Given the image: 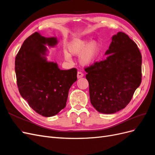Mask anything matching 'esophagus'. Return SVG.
<instances>
[{"label": "esophagus", "mask_w": 155, "mask_h": 155, "mask_svg": "<svg viewBox=\"0 0 155 155\" xmlns=\"http://www.w3.org/2000/svg\"><path fill=\"white\" fill-rule=\"evenodd\" d=\"M83 76H84L82 72H78V74H77V77H78V79L83 78Z\"/></svg>", "instance_id": "obj_1"}]
</instances>
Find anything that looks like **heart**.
Masks as SVG:
<instances>
[{
    "instance_id": "b5f03b06",
    "label": "heart",
    "mask_w": 155,
    "mask_h": 155,
    "mask_svg": "<svg viewBox=\"0 0 155 155\" xmlns=\"http://www.w3.org/2000/svg\"><path fill=\"white\" fill-rule=\"evenodd\" d=\"M69 52L74 55L79 56V61L83 66H89L94 63L101 50V46L96 41H91L87 39H75L68 45ZM65 59H70V54L64 51Z\"/></svg>"
}]
</instances>
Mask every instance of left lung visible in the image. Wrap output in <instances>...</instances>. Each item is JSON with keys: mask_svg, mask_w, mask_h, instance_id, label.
<instances>
[{"mask_svg": "<svg viewBox=\"0 0 155 155\" xmlns=\"http://www.w3.org/2000/svg\"><path fill=\"white\" fill-rule=\"evenodd\" d=\"M105 59L85 68L91 103L103 114L124 109L142 81V55L125 33L112 37Z\"/></svg>", "mask_w": 155, "mask_h": 155, "instance_id": "obj_1", "label": "left lung"}]
</instances>
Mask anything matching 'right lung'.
I'll return each mask as SVG.
<instances>
[{"instance_id": "right-lung-1", "label": "right lung", "mask_w": 155, "mask_h": 155, "mask_svg": "<svg viewBox=\"0 0 155 155\" xmlns=\"http://www.w3.org/2000/svg\"><path fill=\"white\" fill-rule=\"evenodd\" d=\"M58 43L57 37L35 32L24 41L15 58L17 86L21 96L37 113L51 117L66 106L70 88L77 80V70H61L48 61L47 48Z\"/></svg>"}]
</instances>
